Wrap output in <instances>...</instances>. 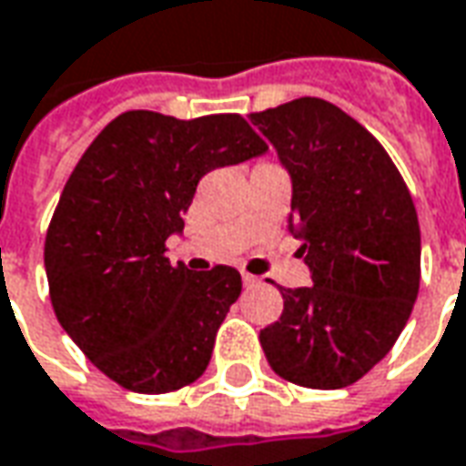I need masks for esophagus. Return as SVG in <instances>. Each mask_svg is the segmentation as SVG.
Returning a JSON list of instances; mask_svg holds the SVG:
<instances>
[{
	"label": "esophagus",
	"mask_w": 466,
	"mask_h": 466,
	"mask_svg": "<svg viewBox=\"0 0 466 466\" xmlns=\"http://www.w3.org/2000/svg\"><path fill=\"white\" fill-rule=\"evenodd\" d=\"M261 284V279L258 276H251V274H243V287L251 289V287H258Z\"/></svg>",
	"instance_id": "obj_1"
}]
</instances>
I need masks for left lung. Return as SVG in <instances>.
<instances>
[{
  "label": "left lung",
  "mask_w": 466,
  "mask_h": 466,
  "mask_svg": "<svg viewBox=\"0 0 466 466\" xmlns=\"http://www.w3.org/2000/svg\"><path fill=\"white\" fill-rule=\"evenodd\" d=\"M291 177L289 233L312 287L279 289L284 312L261 329L289 383L337 390L386 358L421 279V230L409 187L370 131L322 98L251 114Z\"/></svg>",
  "instance_id": "8db88e82"
}]
</instances>
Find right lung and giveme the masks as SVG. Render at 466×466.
<instances>
[{
	"instance_id": "add662e5",
	"label": "right lung",
	"mask_w": 466,
	"mask_h": 466,
	"mask_svg": "<svg viewBox=\"0 0 466 466\" xmlns=\"http://www.w3.org/2000/svg\"><path fill=\"white\" fill-rule=\"evenodd\" d=\"M266 149L238 114L127 111L80 157L47 228L45 274L57 322L121 388L169 393L205 373L240 274L172 266L165 240L182 233L202 175Z\"/></svg>"
}]
</instances>
